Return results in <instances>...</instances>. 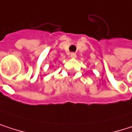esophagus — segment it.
<instances>
[{
	"label": "esophagus",
	"instance_id": "esophagus-1",
	"mask_svg": "<svg viewBox=\"0 0 132 132\" xmlns=\"http://www.w3.org/2000/svg\"><path fill=\"white\" fill-rule=\"evenodd\" d=\"M77 57V55H76V54L75 53H71V57H72V58H75Z\"/></svg>",
	"mask_w": 132,
	"mask_h": 132
}]
</instances>
